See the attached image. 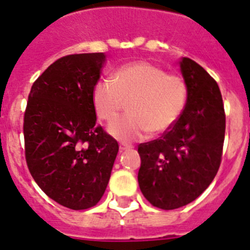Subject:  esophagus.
Instances as JSON below:
<instances>
[{"mask_svg": "<svg viewBox=\"0 0 250 250\" xmlns=\"http://www.w3.org/2000/svg\"><path fill=\"white\" fill-rule=\"evenodd\" d=\"M129 148H132V146L130 145H127V144H120V150L121 151H127L129 150Z\"/></svg>", "mask_w": 250, "mask_h": 250, "instance_id": "obj_1", "label": "esophagus"}]
</instances>
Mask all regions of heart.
Masks as SVG:
<instances>
[{"label": "heart", "instance_id": "obj_1", "mask_svg": "<svg viewBox=\"0 0 250 250\" xmlns=\"http://www.w3.org/2000/svg\"><path fill=\"white\" fill-rule=\"evenodd\" d=\"M188 87L183 77L167 74L147 62L118 67L111 80H100L92 90V105L99 120L111 122L129 102V115L109 128L113 138L133 141L153 133L169 130L185 109Z\"/></svg>", "mask_w": 250, "mask_h": 250}]
</instances>
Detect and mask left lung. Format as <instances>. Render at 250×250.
<instances>
[{"label": "left lung", "instance_id": "1", "mask_svg": "<svg viewBox=\"0 0 250 250\" xmlns=\"http://www.w3.org/2000/svg\"><path fill=\"white\" fill-rule=\"evenodd\" d=\"M188 87L178 122L158 139L138 146L144 197L170 210L195 201L218 173L225 138V110L218 83L190 58L180 60Z\"/></svg>", "mask_w": 250, "mask_h": 250}]
</instances>
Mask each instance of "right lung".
I'll use <instances>...</instances> for the list:
<instances>
[{"instance_id": "1", "label": "right lung", "mask_w": 250, "mask_h": 250, "mask_svg": "<svg viewBox=\"0 0 250 250\" xmlns=\"http://www.w3.org/2000/svg\"><path fill=\"white\" fill-rule=\"evenodd\" d=\"M104 53L62 57L32 84L24 113L25 158L32 178L57 203L82 210L106 190L118 144L92 105Z\"/></svg>"}]
</instances>
